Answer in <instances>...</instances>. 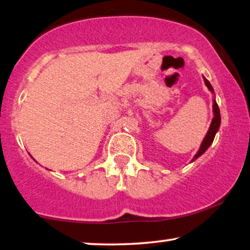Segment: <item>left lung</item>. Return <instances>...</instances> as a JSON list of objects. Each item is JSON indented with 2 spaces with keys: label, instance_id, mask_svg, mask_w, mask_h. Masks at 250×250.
<instances>
[{
  "label": "left lung",
  "instance_id": "left-lung-1",
  "mask_svg": "<svg viewBox=\"0 0 250 250\" xmlns=\"http://www.w3.org/2000/svg\"><path fill=\"white\" fill-rule=\"evenodd\" d=\"M204 82H206V85L208 86V88L210 89L211 92H213V88H212L211 84L208 83V81L207 80L206 77H204ZM213 113H214V117H213V119H212L210 129H208V131L207 133L206 138H204L202 145H201L199 151H197V154L194 156V158H193V159H196L197 157H200V156L207 150L208 146H210V145L212 144V141H213L215 133H217L219 126H220V121H221L220 110H219V106H218L217 102H215V100H213Z\"/></svg>",
  "mask_w": 250,
  "mask_h": 250
}]
</instances>
